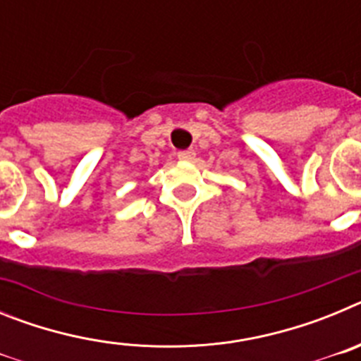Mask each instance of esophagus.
Segmentation results:
<instances>
[{
  "label": "esophagus",
  "instance_id": "obj_1",
  "mask_svg": "<svg viewBox=\"0 0 361 361\" xmlns=\"http://www.w3.org/2000/svg\"><path fill=\"white\" fill-rule=\"evenodd\" d=\"M177 157L180 161H193L195 159V149H183V152L177 153Z\"/></svg>",
  "mask_w": 361,
  "mask_h": 361
}]
</instances>
